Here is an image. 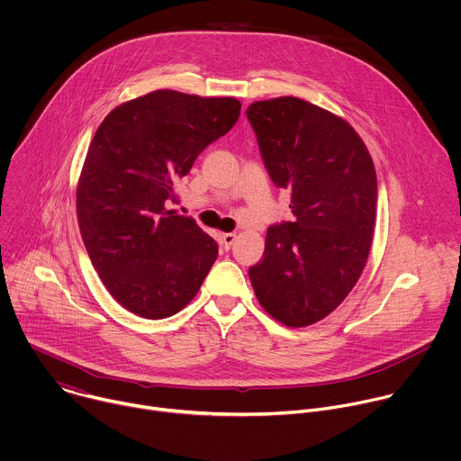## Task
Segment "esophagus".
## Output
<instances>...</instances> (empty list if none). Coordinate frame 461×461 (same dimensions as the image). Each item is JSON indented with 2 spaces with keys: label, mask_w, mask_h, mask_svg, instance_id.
Returning <instances> with one entry per match:
<instances>
[{
  "label": "esophagus",
  "mask_w": 461,
  "mask_h": 461,
  "mask_svg": "<svg viewBox=\"0 0 461 461\" xmlns=\"http://www.w3.org/2000/svg\"><path fill=\"white\" fill-rule=\"evenodd\" d=\"M235 239H237V235H235V233H222V235H221V242H222L224 249H230V248H231V244L235 242Z\"/></svg>",
  "instance_id": "esophagus-1"
}]
</instances>
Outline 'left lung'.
Listing matches in <instances>:
<instances>
[{
  "instance_id": "obj_1",
  "label": "left lung",
  "mask_w": 461,
  "mask_h": 461,
  "mask_svg": "<svg viewBox=\"0 0 461 461\" xmlns=\"http://www.w3.org/2000/svg\"><path fill=\"white\" fill-rule=\"evenodd\" d=\"M271 181L291 192L293 222L267 228L249 280L266 313L287 328L333 313L358 282L376 221V172L357 130L293 95L246 110Z\"/></svg>"
}]
</instances>
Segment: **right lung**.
Listing matches in <instances>:
<instances>
[{
    "label": "right lung",
    "mask_w": 461,
    "mask_h": 461,
    "mask_svg": "<svg viewBox=\"0 0 461 461\" xmlns=\"http://www.w3.org/2000/svg\"><path fill=\"white\" fill-rule=\"evenodd\" d=\"M240 106L235 97L156 90L115 106L95 130L77 181V222L104 287L133 315L179 313L213 266L217 242L167 201Z\"/></svg>",
    "instance_id": "add662e5"
}]
</instances>
